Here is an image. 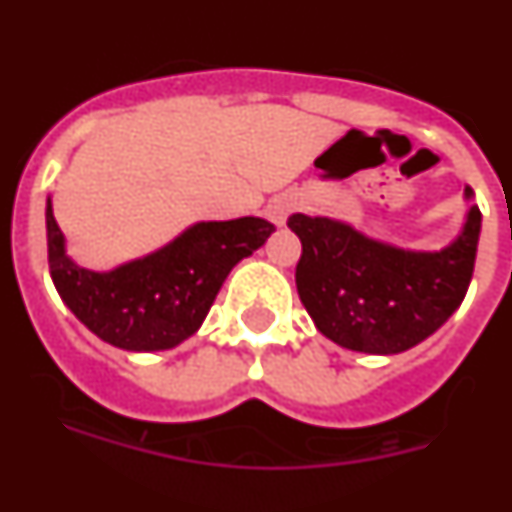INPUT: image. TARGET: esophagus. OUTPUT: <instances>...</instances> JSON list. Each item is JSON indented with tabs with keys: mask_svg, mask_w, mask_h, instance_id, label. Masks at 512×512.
Instances as JSON below:
<instances>
[{
	"mask_svg": "<svg viewBox=\"0 0 512 512\" xmlns=\"http://www.w3.org/2000/svg\"><path fill=\"white\" fill-rule=\"evenodd\" d=\"M295 205L297 200L292 197V194H279V197H274V200L266 205V217H269L274 225H284L287 223L289 212L295 210Z\"/></svg>",
	"mask_w": 512,
	"mask_h": 512,
	"instance_id": "obj_1",
	"label": "esophagus"
}]
</instances>
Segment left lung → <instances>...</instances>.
<instances>
[{"label":"left lung","mask_w":512,"mask_h":512,"mask_svg":"<svg viewBox=\"0 0 512 512\" xmlns=\"http://www.w3.org/2000/svg\"><path fill=\"white\" fill-rule=\"evenodd\" d=\"M472 197L464 189V200ZM287 225L302 243L295 282L315 328L348 351L390 356L425 341L461 305L482 212L469 205L461 233L441 251H405L333 217L297 212Z\"/></svg>","instance_id":"8db88e82"}]
</instances>
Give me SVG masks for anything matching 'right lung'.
<instances>
[{
	"label": "right lung",
	"instance_id": "right-lung-1",
	"mask_svg": "<svg viewBox=\"0 0 512 512\" xmlns=\"http://www.w3.org/2000/svg\"><path fill=\"white\" fill-rule=\"evenodd\" d=\"M48 266L81 323L125 351H166L200 330L230 269L259 251L274 225L261 217L194 223L164 248L110 271L79 266L45 202Z\"/></svg>",
	"mask_w": 512,
	"mask_h": 512
}]
</instances>
